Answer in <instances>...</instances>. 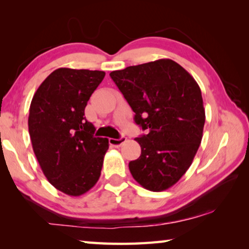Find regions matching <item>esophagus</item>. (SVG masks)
I'll return each instance as SVG.
<instances>
[{
  "label": "esophagus",
  "instance_id": "esophagus-1",
  "mask_svg": "<svg viewBox=\"0 0 249 249\" xmlns=\"http://www.w3.org/2000/svg\"><path fill=\"white\" fill-rule=\"evenodd\" d=\"M125 142H126L125 136H122L121 138H119V140H115V138H109V140H108L109 145H112L114 147H120L121 145H123Z\"/></svg>",
  "mask_w": 249,
  "mask_h": 249
}]
</instances>
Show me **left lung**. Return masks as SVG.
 I'll return each instance as SVG.
<instances>
[{"label":"left lung","mask_w":249,"mask_h":249,"mask_svg":"<svg viewBox=\"0 0 249 249\" xmlns=\"http://www.w3.org/2000/svg\"><path fill=\"white\" fill-rule=\"evenodd\" d=\"M111 78L147 134L135 138L140 158L129 162L133 178L149 191H163L180 180L203 136L205 111L192 75L171 59L112 71Z\"/></svg>","instance_id":"1"}]
</instances>
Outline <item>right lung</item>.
Segmentation results:
<instances>
[{
  "instance_id": "obj_1",
  "label": "right lung",
  "mask_w": 249,
  "mask_h": 249,
  "mask_svg": "<svg viewBox=\"0 0 249 249\" xmlns=\"http://www.w3.org/2000/svg\"><path fill=\"white\" fill-rule=\"evenodd\" d=\"M99 70L59 68L33 96L28 130L33 150L47 180L71 196L98 182L107 138L94 137L95 127L84 117L91 94L102 82Z\"/></svg>"
}]
</instances>
